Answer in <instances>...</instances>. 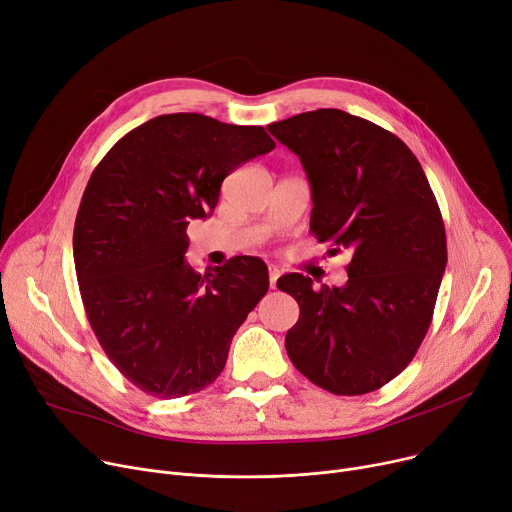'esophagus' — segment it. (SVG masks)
I'll list each match as a JSON object with an SVG mask.
<instances>
[{
  "instance_id": "esophagus-1",
  "label": "esophagus",
  "mask_w": 512,
  "mask_h": 512,
  "mask_svg": "<svg viewBox=\"0 0 512 512\" xmlns=\"http://www.w3.org/2000/svg\"><path fill=\"white\" fill-rule=\"evenodd\" d=\"M267 270H270V284H272V288H276V280H278V278H280V274H282V272H280V267L272 263L270 267H267Z\"/></svg>"
}]
</instances>
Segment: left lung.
<instances>
[{
  "mask_svg": "<svg viewBox=\"0 0 512 512\" xmlns=\"http://www.w3.org/2000/svg\"><path fill=\"white\" fill-rule=\"evenodd\" d=\"M297 153L311 186V232L353 253L344 286L313 288L286 274L299 303L286 353L307 380L340 396L382 388L423 342L446 270L438 201L396 134L342 110H315L267 126Z\"/></svg>",
  "mask_w": 512,
  "mask_h": 512,
  "instance_id": "1",
  "label": "left lung"
}]
</instances>
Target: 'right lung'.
Returning a JSON list of instances; mask_svg holds the SVG:
<instances>
[{"instance_id":"right-lung-1","label":"right lung","mask_w":512,"mask_h":512,"mask_svg":"<svg viewBox=\"0 0 512 512\" xmlns=\"http://www.w3.org/2000/svg\"><path fill=\"white\" fill-rule=\"evenodd\" d=\"M276 143L261 126L166 114L130 130L89 178L74 267L89 324L128 382L155 398L207 388L270 288L240 255L205 276L186 263V226L213 213L224 178Z\"/></svg>"}]
</instances>
